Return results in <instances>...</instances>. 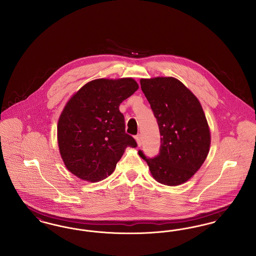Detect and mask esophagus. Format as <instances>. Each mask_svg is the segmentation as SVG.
Here are the masks:
<instances>
[{"instance_id":"obj_1","label":"esophagus","mask_w":256,"mask_h":256,"mask_svg":"<svg viewBox=\"0 0 256 256\" xmlns=\"http://www.w3.org/2000/svg\"><path fill=\"white\" fill-rule=\"evenodd\" d=\"M135 139H136V142H137L138 146H141V145H142V138H141V135H140V134L136 135V136H135Z\"/></svg>"}]
</instances>
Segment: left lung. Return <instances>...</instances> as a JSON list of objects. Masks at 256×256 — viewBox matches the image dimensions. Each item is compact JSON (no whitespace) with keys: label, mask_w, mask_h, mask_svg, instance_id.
<instances>
[{"label":"left lung","mask_w":256,"mask_h":256,"mask_svg":"<svg viewBox=\"0 0 256 256\" xmlns=\"http://www.w3.org/2000/svg\"><path fill=\"white\" fill-rule=\"evenodd\" d=\"M150 108L158 124L160 150L148 158L152 176L164 185L187 182L200 168L210 146V132L202 108L195 95L174 78L140 80Z\"/></svg>","instance_id":"obj_1"}]
</instances>
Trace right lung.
Here are the masks:
<instances>
[{
  "mask_svg": "<svg viewBox=\"0 0 256 256\" xmlns=\"http://www.w3.org/2000/svg\"><path fill=\"white\" fill-rule=\"evenodd\" d=\"M137 89L134 78H100L68 102L58 124V141L64 164L74 176L91 182L102 180L113 172L126 146H137L126 134L119 110Z\"/></svg>",
  "mask_w": 256,
  "mask_h": 256,
  "instance_id": "1",
  "label": "right lung"
}]
</instances>
